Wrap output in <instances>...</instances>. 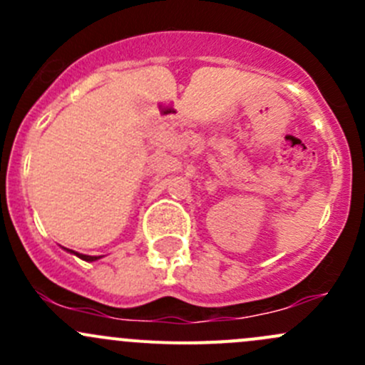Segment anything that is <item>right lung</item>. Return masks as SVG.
<instances>
[{
    "label": "right lung",
    "instance_id": "add662e5",
    "mask_svg": "<svg viewBox=\"0 0 365 365\" xmlns=\"http://www.w3.org/2000/svg\"><path fill=\"white\" fill-rule=\"evenodd\" d=\"M70 252H73V251H70ZM73 254H76V256H79L81 259H84V261H95L101 257V256H84V254H77V252H73Z\"/></svg>",
    "mask_w": 365,
    "mask_h": 365
}]
</instances>
